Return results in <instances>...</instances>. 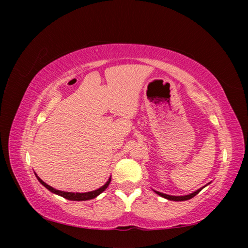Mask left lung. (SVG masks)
<instances>
[{
  "mask_svg": "<svg viewBox=\"0 0 248 248\" xmlns=\"http://www.w3.org/2000/svg\"><path fill=\"white\" fill-rule=\"evenodd\" d=\"M209 184H211V183H208L207 185H204L203 187L199 188V189H197L196 191L191 192V194H188V195H185V196H171V195H166V194H163V192H159V191H156V190H154V189H153V191H154L156 195L161 196V197H163V198H165V199H167V200H171V201H185V200H189V199H191V198H194V197H195L196 195H198L199 192H200L201 190H202L204 187H207Z\"/></svg>",
  "mask_w": 248,
  "mask_h": 248,
  "instance_id": "obj_1",
  "label": "left lung"
}]
</instances>
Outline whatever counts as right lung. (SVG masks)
<instances>
[{
    "instance_id": "obj_1",
    "label": "right lung",
    "mask_w": 248,
    "mask_h": 248,
    "mask_svg": "<svg viewBox=\"0 0 248 248\" xmlns=\"http://www.w3.org/2000/svg\"><path fill=\"white\" fill-rule=\"evenodd\" d=\"M35 175H36L37 179L39 180V183L43 185V186H45L46 188H47L49 191H51L52 194H56L58 196H61V197H63V198H65V199L72 200V201H86V200H91V199L96 198V197L102 194L104 190H106V188L109 186V184H110V180H111V176H110V177H109V179L107 180L106 184H105L104 186H102L100 188H98V189L93 190V191H89V192H68V191L58 190V189H56V188L49 186V185L46 184L44 180H41L38 177V176H37L36 173H35Z\"/></svg>"
}]
</instances>
